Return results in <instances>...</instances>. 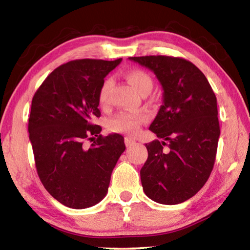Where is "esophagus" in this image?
Segmentation results:
<instances>
[{
	"mask_svg": "<svg viewBox=\"0 0 250 250\" xmlns=\"http://www.w3.org/2000/svg\"><path fill=\"white\" fill-rule=\"evenodd\" d=\"M125 146L129 147V146L134 145L135 140H133V139H131V138H129V137H125Z\"/></svg>",
	"mask_w": 250,
	"mask_h": 250,
	"instance_id": "34e87169",
	"label": "esophagus"
}]
</instances>
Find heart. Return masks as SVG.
Segmentation results:
<instances>
[{"mask_svg": "<svg viewBox=\"0 0 250 250\" xmlns=\"http://www.w3.org/2000/svg\"><path fill=\"white\" fill-rule=\"evenodd\" d=\"M126 79L132 84L135 90L139 92H143L145 90H151L153 87V82L150 75L141 69H131L125 74ZM112 80L108 78L101 84L99 90V104L101 107H107L109 104V94L110 88H111ZM149 120V115L146 111L138 112H128L121 111L117 113L115 117L108 121V130L111 132H119L126 134H135Z\"/></svg>", "mask_w": 250, "mask_h": 250, "instance_id": "obj_1", "label": "heart"}]
</instances>
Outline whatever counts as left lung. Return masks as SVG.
<instances>
[{
  "instance_id": "left-lung-1",
  "label": "left lung",
  "mask_w": 250,
  "mask_h": 250,
  "mask_svg": "<svg viewBox=\"0 0 250 250\" xmlns=\"http://www.w3.org/2000/svg\"><path fill=\"white\" fill-rule=\"evenodd\" d=\"M129 59L153 71L163 88V104L150 125L163 141L146 145L143 191L160 204H180L200 191L213 170L221 134L216 96L205 75L184 58Z\"/></svg>"
}]
</instances>
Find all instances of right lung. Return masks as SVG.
Returning a JSON list of instances; mask_svg holds the SVG:
<instances>
[{
	"label": "right lung",
	"mask_w": 250,
	"mask_h": 250,
	"mask_svg": "<svg viewBox=\"0 0 250 250\" xmlns=\"http://www.w3.org/2000/svg\"><path fill=\"white\" fill-rule=\"evenodd\" d=\"M122 61L77 59L53 70L32 100L28 119L37 174L50 195L70 208H87L108 192L117 161L125 150L118 133L103 137L99 90ZM84 140L94 142L89 148Z\"/></svg>",
	"instance_id": "add662e5"
}]
</instances>
